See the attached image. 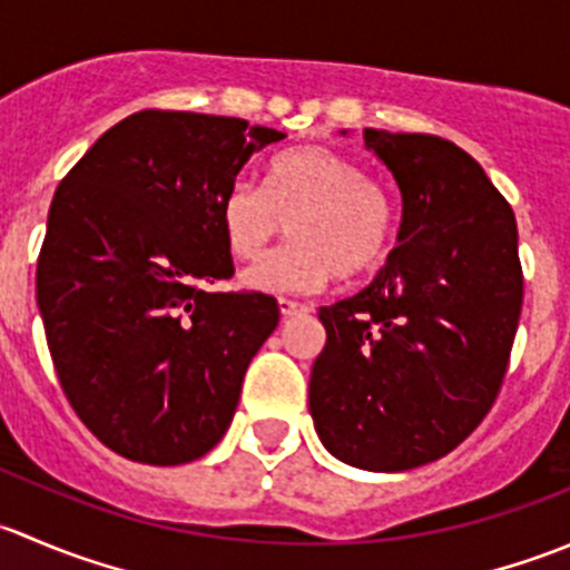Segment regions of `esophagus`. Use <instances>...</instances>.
<instances>
[{
  "mask_svg": "<svg viewBox=\"0 0 570 570\" xmlns=\"http://www.w3.org/2000/svg\"><path fill=\"white\" fill-rule=\"evenodd\" d=\"M278 308H281V317H284V320L297 317V314H308V306H306V303L286 301V297H281V301H278Z\"/></svg>",
  "mask_w": 570,
  "mask_h": 570,
  "instance_id": "34e87169",
  "label": "esophagus"
}]
</instances>
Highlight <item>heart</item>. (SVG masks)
<instances>
[{"label": "heart", "mask_w": 570, "mask_h": 570, "mask_svg": "<svg viewBox=\"0 0 570 570\" xmlns=\"http://www.w3.org/2000/svg\"><path fill=\"white\" fill-rule=\"evenodd\" d=\"M220 232L237 262H256L289 223L292 245L243 275L267 295H308L333 275L372 273L392 248L396 209L389 189L355 159L303 146L269 163L264 189L237 178L220 200Z\"/></svg>", "instance_id": "1"}]
</instances>
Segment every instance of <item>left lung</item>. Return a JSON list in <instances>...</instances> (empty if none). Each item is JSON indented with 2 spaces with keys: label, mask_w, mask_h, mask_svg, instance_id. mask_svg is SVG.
Listing matches in <instances>:
<instances>
[{
  "label": "left lung",
  "mask_w": 570,
  "mask_h": 570,
  "mask_svg": "<svg viewBox=\"0 0 570 570\" xmlns=\"http://www.w3.org/2000/svg\"><path fill=\"white\" fill-rule=\"evenodd\" d=\"M364 146L400 189V234L366 289L320 308L308 411L333 458L394 474L450 455L491 411L524 278L513 209L463 148L386 129Z\"/></svg>",
  "instance_id": "1"
}]
</instances>
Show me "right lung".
I'll use <instances>...</instances> for the list:
<instances>
[{
  "instance_id": "right-lung-1",
  "label": "right lung",
  "mask_w": 570,
  "mask_h": 570,
  "mask_svg": "<svg viewBox=\"0 0 570 570\" xmlns=\"http://www.w3.org/2000/svg\"><path fill=\"white\" fill-rule=\"evenodd\" d=\"M284 137L142 109L57 187L36 275L46 342L85 428L129 461H198L232 424L278 303L206 289L234 275L217 209L253 154Z\"/></svg>"
}]
</instances>
